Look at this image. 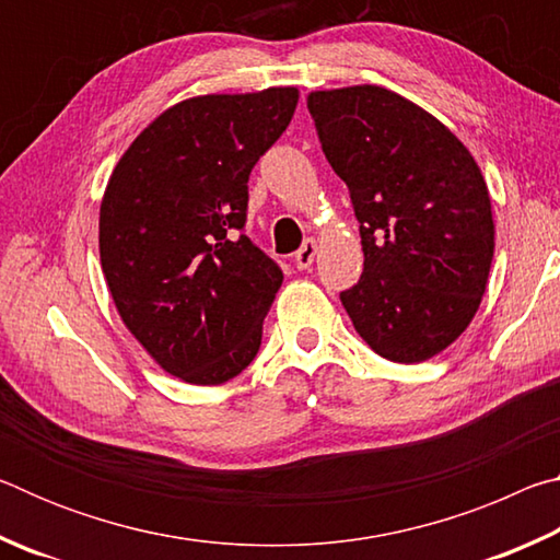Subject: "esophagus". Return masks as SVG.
<instances>
[{
    "label": "esophagus",
    "instance_id": "esophagus-1",
    "mask_svg": "<svg viewBox=\"0 0 560 560\" xmlns=\"http://www.w3.org/2000/svg\"><path fill=\"white\" fill-rule=\"evenodd\" d=\"M316 252H318V242L316 240H306L301 244V249L296 252V267L299 269H308L311 264L316 259Z\"/></svg>",
    "mask_w": 560,
    "mask_h": 560
}]
</instances>
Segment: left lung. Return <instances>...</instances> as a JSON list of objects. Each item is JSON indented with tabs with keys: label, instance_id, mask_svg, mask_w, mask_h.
Here are the masks:
<instances>
[{
	"label": "left lung",
	"instance_id": "8db88e82",
	"mask_svg": "<svg viewBox=\"0 0 560 560\" xmlns=\"http://www.w3.org/2000/svg\"><path fill=\"white\" fill-rule=\"evenodd\" d=\"M306 103L360 222L363 273L343 308L377 355L422 363L467 330L487 291L494 220L477 160L383 86L311 91Z\"/></svg>",
	"mask_w": 560,
	"mask_h": 560
}]
</instances>
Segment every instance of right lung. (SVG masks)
Here are the masks:
<instances>
[{"mask_svg": "<svg viewBox=\"0 0 560 560\" xmlns=\"http://www.w3.org/2000/svg\"><path fill=\"white\" fill-rule=\"evenodd\" d=\"M296 103V86L179 101L132 140L103 192L113 303L148 355L189 385H222L259 353L283 273L242 234L246 183Z\"/></svg>", "mask_w": 560, "mask_h": 560, "instance_id": "obj_1", "label": "right lung"}]
</instances>
